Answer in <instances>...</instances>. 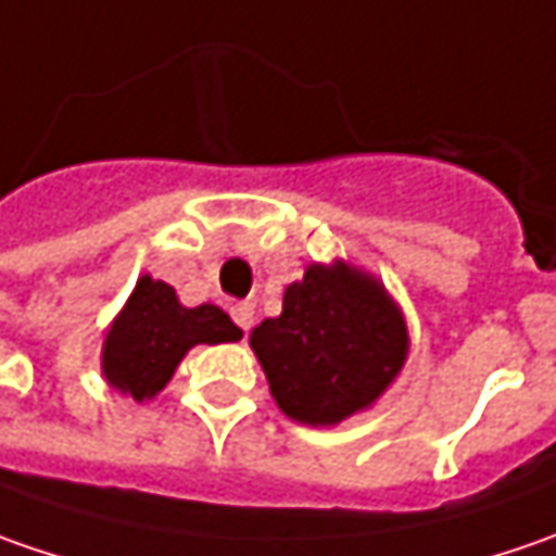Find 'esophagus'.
I'll return each mask as SVG.
<instances>
[{
	"label": "esophagus",
	"mask_w": 556,
	"mask_h": 556,
	"mask_svg": "<svg viewBox=\"0 0 556 556\" xmlns=\"http://www.w3.org/2000/svg\"><path fill=\"white\" fill-rule=\"evenodd\" d=\"M231 318H235V325H238L244 333L253 328V309H250L247 303H238V306L231 309Z\"/></svg>",
	"instance_id": "obj_1"
}]
</instances>
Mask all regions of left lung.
Segmentation results:
<instances>
[{"mask_svg": "<svg viewBox=\"0 0 556 556\" xmlns=\"http://www.w3.org/2000/svg\"><path fill=\"white\" fill-rule=\"evenodd\" d=\"M278 408L325 427L371 405L390 387L408 331L383 288L343 266H309L285 290V309L250 333Z\"/></svg>", "mask_w": 556, "mask_h": 556, "instance_id": "left-lung-1", "label": "left lung"}]
</instances>
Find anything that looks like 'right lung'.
I'll use <instances>...</instances> for the list:
<instances>
[{
    "label": "right lung",
    "instance_id": "add662e5",
    "mask_svg": "<svg viewBox=\"0 0 556 556\" xmlns=\"http://www.w3.org/2000/svg\"><path fill=\"white\" fill-rule=\"evenodd\" d=\"M235 340L241 328L223 309L206 303L185 309L176 290L144 275L104 340V377L141 402L161 393L191 346Z\"/></svg>",
    "mask_w": 556,
    "mask_h": 556
}]
</instances>
